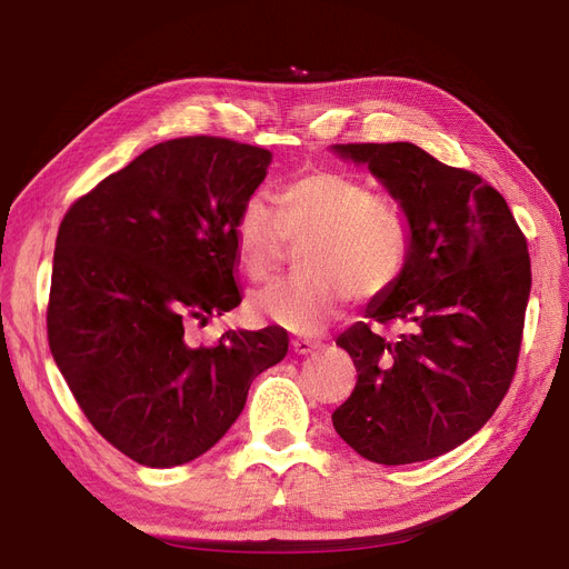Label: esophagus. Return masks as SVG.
I'll return each mask as SVG.
<instances>
[{
    "label": "esophagus",
    "mask_w": 569,
    "mask_h": 569,
    "mask_svg": "<svg viewBox=\"0 0 569 569\" xmlns=\"http://www.w3.org/2000/svg\"><path fill=\"white\" fill-rule=\"evenodd\" d=\"M291 345H293V352H296V355H300V357H306V355H310V352H316V349L320 347V342H318V340H306V337H296V340H293Z\"/></svg>",
    "instance_id": "obj_1"
}]
</instances>
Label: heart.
<instances>
[{
	"mask_svg": "<svg viewBox=\"0 0 569 569\" xmlns=\"http://www.w3.org/2000/svg\"><path fill=\"white\" fill-rule=\"evenodd\" d=\"M234 253L249 281H266L283 263L288 241L300 247L303 273L251 296V312L281 328L316 335L340 316L349 298L389 293L413 249V224L403 202L373 192L367 180L312 168L288 180L273 204L251 196L234 224Z\"/></svg>",
	"mask_w": 569,
	"mask_h": 569,
	"instance_id": "b5f03b06",
	"label": "heart"
}]
</instances>
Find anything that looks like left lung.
<instances>
[{"label":"left lung","mask_w":569,"mask_h":569,"mask_svg":"<svg viewBox=\"0 0 569 569\" xmlns=\"http://www.w3.org/2000/svg\"><path fill=\"white\" fill-rule=\"evenodd\" d=\"M367 163L413 224L403 276L369 322L337 337L357 367L337 435L379 465L422 462L469 440L513 381L530 296L526 234L485 178L416 143H337ZM398 323L393 338L373 333Z\"/></svg>","instance_id":"1"}]
</instances>
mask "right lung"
Listing matches in <instances>:
<instances>
[{
  "mask_svg": "<svg viewBox=\"0 0 569 569\" xmlns=\"http://www.w3.org/2000/svg\"><path fill=\"white\" fill-rule=\"evenodd\" d=\"M269 163L266 149L222 137L161 141L60 222L48 345L84 418L139 465L208 452L288 352L273 325L198 347L186 337L241 303L232 224Z\"/></svg>",
  "mask_w": 569,
  "mask_h": 569,
  "instance_id": "right-lung-1",
  "label": "right lung"
}]
</instances>
